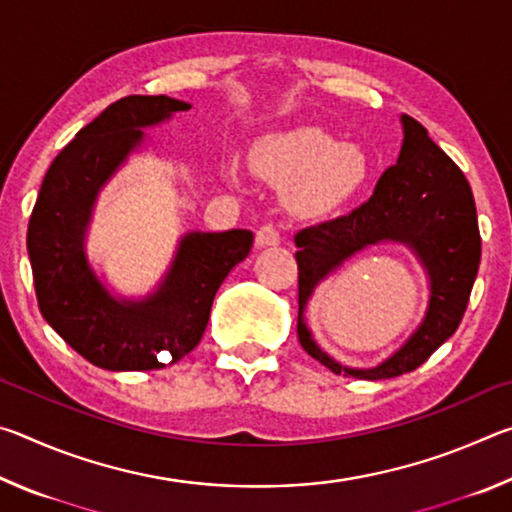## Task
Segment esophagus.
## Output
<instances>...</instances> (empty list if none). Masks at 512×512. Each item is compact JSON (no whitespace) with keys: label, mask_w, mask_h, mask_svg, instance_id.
I'll use <instances>...</instances> for the list:
<instances>
[{"label":"esophagus","mask_w":512,"mask_h":512,"mask_svg":"<svg viewBox=\"0 0 512 512\" xmlns=\"http://www.w3.org/2000/svg\"><path fill=\"white\" fill-rule=\"evenodd\" d=\"M280 230L275 228V225H262V228L257 230V237H255V244L259 248H266V246H280Z\"/></svg>","instance_id":"esophagus-1"}]
</instances>
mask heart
Wrapping results in <instances>:
<instances>
[{"instance_id":"1","label":"heart","mask_w":512,"mask_h":512,"mask_svg":"<svg viewBox=\"0 0 512 512\" xmlns=\"http://www.w3.org/2000/svg\"><path fill=\"white\" fill-rule=\"evenodd\" d=\"M259 176L289 189L293 212L320 216L357 196L370 176V160L357 144H339L314 126L277 133L255 153Z\"/></svg>"}]
</instances>
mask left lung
Listing matches in <instances>:
<instances>
[{
  "label": "left lung",
  "mask_w": 512,
  "mask_h": 512,
  "mask_svg": "<svg viewBox=\"0 0 512 512\" xmlns=\"http://www.w3.org/2000/svg\"><path fill=\"white\" fill-rule=\"evenodd\" d=\"M404 142L397 164L381 173L375 192L348 216L296 235L298 339L309 357L336 375L391 379L422 366L461 325L481 262V235L470 183L436 146L420 121L402 115ZM395 240L409 245L430 275V305L403 348L375 369L341 367L310 339L304 307L324 277L354 252Z\"/></svg>",
  "instance_id": "obj_1"
}]
</instances>
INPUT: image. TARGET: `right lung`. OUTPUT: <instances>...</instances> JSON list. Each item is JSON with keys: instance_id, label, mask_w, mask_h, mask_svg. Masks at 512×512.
Masks as SVG:
<instances>
[{"instance_id": "add662e5", "label": "right lung", "mask_w": 512, "mask_h": 512, "mask_svg": "<svg viewBox=\"0 0 512 512\" xmlns=\"http://www.w3.org/2000/svg\"><path fill=\"white\" fill-rule=\"evenodd\" d=\"M192 106L131 94L83 126L42 180L27 232L40 314L83 359L106 370H158L192 352L221 282L253 248V232H189L164 280L142 300L115 298L85 255L101 187L144 140L142 128Z\"/></svg>"}]
</instances>
